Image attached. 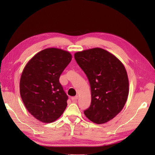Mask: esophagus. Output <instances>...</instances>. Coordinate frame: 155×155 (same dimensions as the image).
<instances>
[{"label": "esophagus", "mask_w": 155, "mask_h": 155, "mask_svg": "<svg viewBox=\"0 0 155 155\" xmlns=\"http://www.w3.org/2000/svg\"><path fill=\"white\" fill-rule=\"evenodd\" d=\"M78 99V96H74V97H71V100H72L73 102H76Z\"/></svg>", "instance_id": "1"}]
</instances>
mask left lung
Instances as JSON below:
<instances>
[{"mask_svg": "<svg viewBox=\"0 0 155 155\" xmlns=\"http://www.w3.org/2000/svg\"><path fill=\"white\" fill-rule=\"evenodd\" d=\"M74 58L91 85V104L84 114L95 124L107 122L122 110L127 100L125 67L114 55L100 48L78 51Z\"/></svg>", "mask_w": 155, "mask_h": 155, "instance_id": "obj_1", "label": "left lung"}]
</instances>
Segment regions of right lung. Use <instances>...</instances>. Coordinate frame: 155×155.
<instances>
[{
    "instance_id": "add662e5",
    "label": "right lung",
    "mask_w": 155,
    "mask_h": 155,
    "mask_svg": "<svg viewBox=\"0 0 155 155\" xmlns=\"http://www.w3.org/2000/svg\"><path fill=\"white\" fill-rule=\"evenodd\" d=\"M72 60L68 51L46 48L26 64L20 80V94L30 113L43 123H51L61 116L68 96L59 78Z\"/></svg>"
}]
</instances>
